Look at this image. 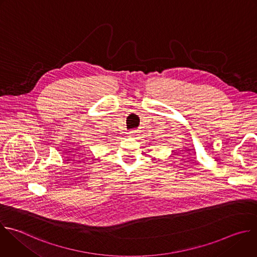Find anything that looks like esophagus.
Listing matches in <instances>:
<instances>
[{
  "mask_svg": "<svg viewBox=\"0 0 257 257\" xmlns=\"http://www.w3.org/2000/svg\"><path fill=\"white\" fill-rule=\"evenodd\" d=\"M137 136H138V132H137V131H131V132H129V137L137 138Z\"/></svg>",
  "mask_w": 257,
  "mask_h": 257,
  "instance_id": "obj_1",
  "label": "esophagus"
}]
</instances>
